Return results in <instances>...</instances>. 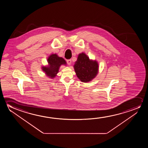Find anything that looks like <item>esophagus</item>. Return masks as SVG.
<instances>
[{
  "mask_svg": "<svg viewBox=\"0 0 148 148\" xmlns=\"http://www.w3.org/2000/svg\"><path fill=\"white\" fill-rule=\"evenodd\" d=\"M66 61H67V63L68 65H71V61H71V60H67Z\"/></svg>",
  "mask_w": 148,
  "mask_h": 148,
  "instance_id": "obj_1",
  "label": "esophagus"
}]
</instances>
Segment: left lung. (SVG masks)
I'll return each instance as SVG.
<instances>
[{
    "instance_id": "left-lung-1",
    "label": "left lung",
    "mask_w": 148,
    "mask_h": 148,
    "mask_svg": "<svg viewBox=\"0 0 148 148\" xmlns=\"http://www.w3.org/2000/svg\"><path fill=\"white\" fill-rule=\"evenodd\" d=\"M77 77L83 82L91 81L97 75L99 65L97 62L90 60L84 53L79 54L74 66Z\"/></svg>"
}]
</instances>
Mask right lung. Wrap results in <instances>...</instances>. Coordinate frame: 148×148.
<instances>
[{"instance_id": "obj_1", "label": "right lung", "mask_w": 148, "mask_h": 148, "mask_svg": "<svg viewBox=\"0 0 148 148\" xmlns=\"http://www.w3.org/2000/svg\"><path fill=\"white\" fill-rule=\"evenodd\" d=\"M47 62L49 66L42 67V70L47 76L51 78H53L56 76L61 65L66 64L65 60L58 57L56 54L51 55L47 59Z\"/></svg>"}]
</instances>
